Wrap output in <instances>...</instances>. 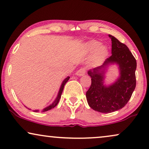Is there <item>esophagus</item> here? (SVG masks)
Here are the masks:
<instances>
[{
    "label": "esophagus",
    "mask_w": 149,
    "mask_h": 149,
    "mask_svg": "<svg viewBox=\"0 0 149 149\" xmlns=\"http://www.w3.org/2000/svg\"><path fill=\"white\" fill-rule=\"evenodd\" d=\"M86 68H81L80 70H79L78 71H77L76 72V75L79 77H81L83 75H84L86 74Z\"/></svg>",
    "instance_id": "esophagus-1"
}]
</instances>
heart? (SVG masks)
<instances>
[{
	"instance_id": "b5f03b06",
	"label": "heart",
	"mask_w": 149,
	"mask_h": 149,
	"mask_svg": "<svg viewBox=\"0 0 149 149\" xmlns=\"http://www.w3.org/2000/svg\"><path fill=\"white\" fill-rule=\"evenodd\" d=\"M84 49L86 53L92 55V60L96 65L102 63L109 54L107 46L101 44L100 42L92 40L84 44Z\"/></svg>"
}]
</instances>
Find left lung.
Instances as JSON below:
<instances>
[{
  "mask_svg": "<svg viewBox=\"0 0 149 149\" xmlns=\"http://www.w3.org/2000/svg\"><path fill=\"white\" fill-rule=\"evenodd\" d=\"M111 40V55L103 65L88 71L92 84L86 92L89 106L100 113H111L124 107L136 86V60L125 44L109 35ZM111 65H116L119 75L115 82L105 83L106 73Z\"/></svg>",
  "mask_w": 149,
  "mask_h": 149,
  "instance_id": "8db88e82",
  "label": "left lung"
}]
</instances>
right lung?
Returning a JSON list of instances; mask_svg holds the SVG:
<instances>
[{
	"instance_id": "add662e5",
	"label": "right lung",
	"mask_w": 149,
	"mask_h": 149,
	"mask_svg": "<svg viewBox=\"0 0 149 149\" xmlns=\"http://www.w3.org/2000/svg\"><path fill=\"white\" fill-rule=\"evenodd\" d=\"M69 79H70V77H67L66 78H65L64 80L63 81L62 83H61L60 88H59V92H58L57 97H56L55 100H54V101L51 104V105H49V106H47V107H46L44 108V109L42 110V112H45V111H49V110L53 109V108L55 107V106L57 105L58 103H59V99H60V98H61V94H62V92H63V88H64L65 84H66V82L69 80ZM25 107H26V106H25ZM26 108H27V107H26ZM28 109H29V108H28ZM40 111L39 109L33 110V111H35V112H38V111Z\"/></svg>"
}]
</instances>
